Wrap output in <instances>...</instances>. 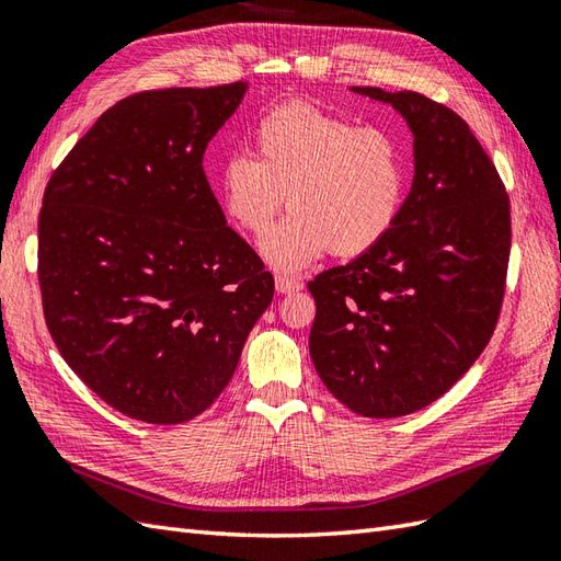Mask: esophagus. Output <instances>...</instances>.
Segmentation results:
<instances>
[{"label":"esophagus","mask_w":561,"mask_h":561,"mask_svg":"<svg viewBox=\"0 0 561 561\" xmlns=\"http://www.w3.org/2000/svg\"><path fill=\"white\" fill-rule=\"evenodd\" d=\"M274 287H277L279 294H296V291L304 289V284L299 279L287 277V274H279V277L274 279Z\"/></svg>","instance_id":"1"}]
</instances>
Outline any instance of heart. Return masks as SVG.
Returning <instances> with one entry per match:
<instances>
[{"mask_svg": "<svg viewBox=\"0 0 561 561\" xmlns=\"http://www.w3.org/2000/svg\"><path fill=\"white\" fill-rule=\"evenodd\" d=\"M255 159L233 153L219 169L226 214L262 236L289 205L291 217L262 241L274 270L299 272L323 253L354 257L386 241L410 190L402 141L313 103L291 101L253 129Z\"/></svg>", "mask_w": 561, "mask_h": 561, "instance_id": "obj_1", "label": "heart"}]
</instances>
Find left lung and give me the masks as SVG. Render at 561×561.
Returning a JSON list of instances; mask_svg holds the SVG:
<instances>
[{
	"instance_id": "8db88e82",
	"label": "left lung",
	"mask_w": 561,
	"mask_h": 561,
	"mask_svg": "<svg viewBox=\"0 0 561 561\" xmlns=\"http://www.w3.org/2000/svg\"><path fill=\"white\" fill-rule=\"evenodd\" d=\"M352 91L408 121L414 178L386 241L308 282V347L342 404L390 420L448 392L490 342L506 289L511 209L460 115L416 91Z\"/></svg>"
}]
</instances>
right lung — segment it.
<instances>
[{"label":"right lung","instance_id":"1","mask_svg":"<svg viewBox=\"0 0 561 561\" xmlns=\"http://www.w3.org/2000/svg\"><path fill=\"white\" fill-rule=\"evenodd\" d=\"M248 83L127 96L45 187L47 330L83 383L133 420L183 424L229 386L272 274L231 226L202 159Z\"/></svg>","mask_w":561,"mask_h":561}]
</instances>
